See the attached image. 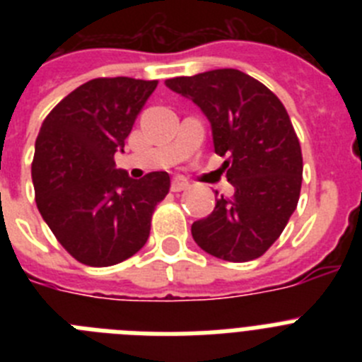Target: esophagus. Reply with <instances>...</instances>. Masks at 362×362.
I'll return each instance as SVG.
<instances>
[{
	"instance_id": "esophagus-1",
	"label": "esophagus",
	"mask_w": 362,
	"mask_h": 362,
	"mask_svg": "<svg viewBox=\"0 0 362 362\" xmlns=\"http://www.w3.org/2000/svg\"><path fill=\"white\" fill-rule=\"evenodd\" d=\"M190 187L187 179L183 177H174L172 179V192H183Z\"/></svg>"
}]
</instances>
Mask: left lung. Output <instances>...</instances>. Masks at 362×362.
<instances>
[{
    "label": "left lung",
    "mask_w": 362,
    "mask_h": 362,
    "mask_svg": "<svg viewBox=\"0 0 362 362\" xmlns=\"http://www.w3.org/2000/svg\"><path fill=\"white\" fill-rule=\"evenodd\" d=\"M165 85L209 117L214 148L226 156L223 168L235 188L217 199L209 217L194 221L192 238L206 254L232 263L261 257L283 233L300 194L303 153L288 112L270 88L235 69Z\"/></svg>",
    "instance_id": "left-lung-1"
}]
</instances>
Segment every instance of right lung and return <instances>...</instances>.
<instances>
[{
    "label": "right lung",
    "mask_w": 362,
    "mask_h": 362,
    "mask_svg": "<svg viewBox=\"0 0 362 362\" xmlns=\"http://www.w3.org/2000/svg\"><path fill=\"white\" fill-rule=\"evenodd\" d=\"M156 86L134 78L90 79L41 124L32 161L37 210L79 263L112 267L141 250L153 210L170 190L166 172L137 181L114 161Z\"/></svg>",
    "instance_id": "add662e5"
}]
</instances>
